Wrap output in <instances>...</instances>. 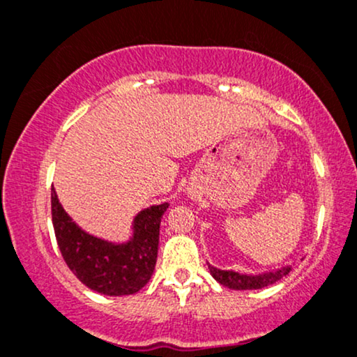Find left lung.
<instances>
[{
	"instance_id": "obj_1",
	"label": "left lung",
	"mask_w": 357,
	"mask_h": 357,
	"mask_svg": "<svg viewBox=\"0 0 357 357\" xmlns=\"http://www.w3.org/2000/svg\"><path fill=\"white\" fill-rule=\"evenodd\" d=\"M208 271H211L212 278L219 284H222V286L236 289V291H250V289L267 287L271 286V284H275L282 278H286L289 272H291V266H286L282 267V269L272 272H264V274L257 275L241 274V272L236 271H222L211 266V264H208Z\"/></svg>"
}]
</instances>
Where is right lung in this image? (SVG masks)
I'll return each mask as SVG.
<instances>
[{
	"label": "right lung",
	"mask_w": 357,
	"mask_h": 357,
	"mask_svg": "<svg viewBox=\"0 0 357 357\" xmlns=\"http://www.w3.org/2000/svg\"><path fill=\"white\" fill-rule=\"evenodd\" d=\"M167 208L169 202L140 211L133 217L128 241L113 242L79 227L52 188L53 227L63 259L88 289L105 296L135 294L152 278Z\"/></svg>",
	"instance_id": "1"
}]
</instances>
